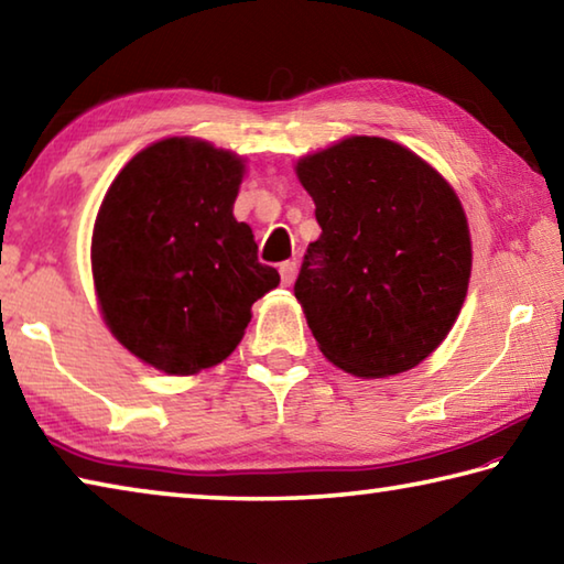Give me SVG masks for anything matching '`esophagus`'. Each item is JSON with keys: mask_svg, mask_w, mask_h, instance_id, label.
<instances>
[{"mask_svg": "<svg viewBox=\"0 0 564 564\" xmlns=\"http://www.w3.org/2000/svg\"><path fill=\"white\" fill-rule=\"evenodd\" d=\"M279 271H281V283L283 285H291L293 279H295V271H299V263H295V261H283Z\"/></svg>", "mask_w": 564, "mask_h": 564, "instance_id": "1", "label": "esophagus"}]
</instances>
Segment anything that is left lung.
I'll list each match as a JSON object with an SVG mask.
<instances>
[{
    "instance_id": "obj_1",
    "label": "left lung",
    "mask_w": 564,
    "mask_h": 564,
    "mask_svg": "<svg viewBox=\"0 0 564 564\" xmlns=\"http://www.w3.org/2000/svg\"><path fill=\"white\" fill-rule=\"evenodd\" d=\"M316 204L293 293L330 362L360 378L415 368L441 346L470 281L455 191L395 141L352 137L295 166Z\"/></svg>"
}]
</instances>
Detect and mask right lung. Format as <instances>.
Wrapping results in <instances>:
<instances>
[{"label":"right lung","instance_id":"obj_1","mask_svg":"<svg viewBox=\"0 0 564 564\" xmlns=\"http://www.w3.org/2000/svg\"><path fill=\"white\" fill-rule=\"evenodd\" d=\"M241 159L206 141L164 139L119 171L91 236L101 313L123 348L171 376L234 352L251 305L281 275L259 263L234 218Z\"/></svg>","mask_w":564,"mask_h":564}]
</instances>
